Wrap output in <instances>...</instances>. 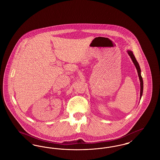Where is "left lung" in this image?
I'll list each match as a JSON object with an SVG mask.
<instances>
[{
  "label": "left lung",
  "mask_w": 160,
  "mask_h": 160,
  "mask_svg": "<svg viewBox=\"0 0 160 160\" xmlns=\"http://www.w3.org/2000/svg\"><path fill=\"white\" fill-rule=\"evenodd\" d=\"M128 53L129 55V56L131 57L132 61L133 62L134 64L136 66V68L137 69V72H138V77H139V79H140V98L142 96V94H143V78H142V77L141 76V74H140V72H141V70H140V68L139 67V65H138V63L137 62V60L135 58V56H134V54L132 53V52L131 51H128Z\"/></svg>",
  "instance_id": "obj_1"
}]
</instances>
